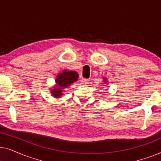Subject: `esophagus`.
Masks as SVG:
<instances>
[{
	"instance_id": "obj_1",
	"label": "esophagus",
	"mask_w": 161,
	"mask_h": 161,
	"mask_svg": "<svg viewBox=\"0 0 161 161\" xmlns=\"http://www.w3.org/2000/svg\"><path fill=\"white\" fill-rule=\"evenodd\" d=\"M80 82H81V83H82V84L86 85V84H88V83H89V80H88V79L82 78V79H81V80H80Z\"/></svg>"
}]
</instances>
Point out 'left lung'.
Listing matches in <instances>:
<instances>
[{"label":"left lung","mask_w":161,"mask_h":161,"mask_svg":"<svg viewBox=\"0 0 161 161\" xmlns=\"http://www.w3.org/2000/svg\"><path fill=\"white\" fill-rule=\"evenodd\" d=\"M103 80H103V82H104L105 83V84H107V83H108V80H107V78H103Z\"/></svg>","instance_id":"left-lung-1"}]
</instances>
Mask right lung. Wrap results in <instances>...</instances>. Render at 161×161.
Masks as SVG:
<instances>
[{
    "label": "right lung",
    "instance_id": "add662e5",
    "mask_svg": "<svg viewBox=\"0 0 161 161\" xmlns=\"http://www.w3.org/2000/svg\"><path fill=\"white\" fill-rule=\"evenodd\" d=\"M79 78L78 72L75 71L64 69L60 72L56 78V84L50 89V94L53 97L58 99L61 97L64 92L72 83L76 82Z\"/></svg>",
    "mask_w": 161,
    "mask_h": 161
}]
</instances>
